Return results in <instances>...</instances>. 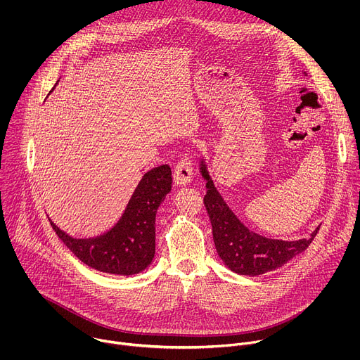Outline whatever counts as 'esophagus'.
Returning a JSON list of instances; mask_svg holds the SVG:
<instances>
[{"label":"esophagus","mask_w":360,"mask_h":360,"mask_svg":"<svg viewBox=\"0 0 360 360\" xmlns=\"http://www.w3.org/2000/svg\"><path fill=\"white\" fill-rule=\"evenodd\" d=\"M192 175H193V167L191 164V160L185 158V160H181L175 169H174V181L176 185H186L191 182L192 179Z\"/></svg>","instance_id":"34e87169"}]
</instances>
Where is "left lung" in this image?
<instances>
[{"instance_id": "1", "label": "left lung", "mask_w": 360, "mask_h": 360, "mask_svg": "<svg viewBox=\"0 0 360 360\" xmlns=\"http://www.w3.org/2000/svg\"><path fill=\"white\" fill-rule=\"evenodd\" d=\"M199 167L202 178L207 181L203 203L211 219L215 248L232 272L246 276L264 275L283 266L312 243L319 226L307 238L297 240L271 239L250 231L238 219L215 188L203 158Z\"/></svg>"}]
</instances>
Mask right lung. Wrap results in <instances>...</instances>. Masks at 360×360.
Masks as SVG:
<instances>
[{
	"label": "right lung",
	"mask_w": 360,
	"mask_h": 360,
	"mask_svg": "<svg viewBox=\"0 0 360 360\" xmlns=\"http://www.w3.org/2000/svg\"><path fill=\"white\" fill-rule=\"evenodd\" d=\"M171 186L169 165L148 171L135 188L120 221L95 238H72L51 219L49 222L64 245L89 268L112 275H135L145 271L155 255V217Z\"/></svg>",
	"instance_id": "add662e5"
}]
</instances>
